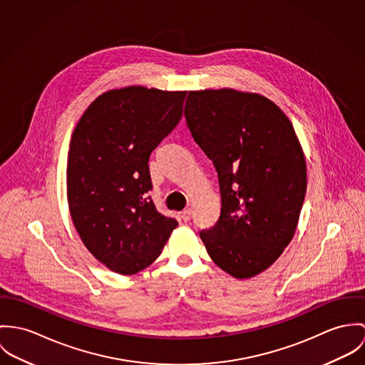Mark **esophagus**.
<instances>
[{
  "instance_id": "obj_1",
  "label": "esophagus",
  "mask_w": 365,
  "mask_h": 365,
  "mask_svg": "<svg viewBox=\"0 0 365 365\" xmlns=\"http://www.w3.org/2000/svg\"><path fill=\"white\" fill-rule=\"evenodd\" d=\"M180 218H182L185 222L190 221V218H192V210H190V208L183 210V211H182V214H180Z\"/></svg>"
}]
</instances>
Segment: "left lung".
<instances>
[{
	"label": "left lung",
	"mask_w": 365,
	"mask_h": 365,
	"mask_svg": "<svg viewBox=\"0 0 365 365\" xmlns=\"http://www.w3.org/2000/svg\"><path fill=\"white\" fill-rule=\"evenodd\" d=\"M185 118L214 163L221 193L220 218L200 238L218 267L250 279L294 237L307 192L301 144L283 110L257 93L190 91Z\"/></svg>",
	"instance_id": "8db88e82"
}]
</instances>
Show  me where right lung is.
<instances>
[{
  "mask_svg": "<svg viewBox=\"0 0 365 365\" xmlns=\"http://www.w3.org/2000/svg\"><path fill=\"white\" fill-rule=\"evenodd\" d=\"M185 96L145 86L112 89L88 106L73 133L70 214L86 249L115 273L148 267L178 227L147 196L148 160L182 119Z\"/></svg>",
  "mask_w": 365,
  "mask_h": 365,
  "instance_id": "right-lung-1",
  "label": "right lung"
}]
</instances>
